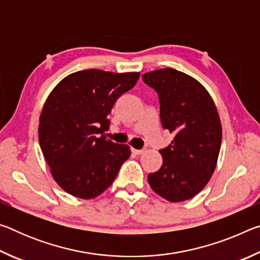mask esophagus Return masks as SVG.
I'll list each match as a JSON object with an SVG mask.
<instances>
[{"label": "esophagus", "instance_id": "1", "mask_svg": "<svg viewBox=\"0 0 260 260\" xmlns=\"http://www.w3.org/2000/svg\"><path fill=\"white\" fill-rule=\"evenodd\" d=\"M132 152L134 153V155H142L144 152V150H138V149H132Z\"/></svg>", "mask_w": 260, "mask_h": 260}]
</instances>
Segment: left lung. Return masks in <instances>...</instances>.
Returning a JSON list of instances; mask_svg holds the SVG:
<instances>
[{
	"mask_svg": "<svg viewBox=\"0 0 260 260\" xmlns=\"http://www.w3.org/2000/svg\"><path fill=\"white\" fill-rule=\"evenodd\" d=\"M142 80L158 93L161 125L174 135L159 150L162 165L148 175L149 184L172 203L190 200L217 166L222 138L218 110L205 87L178 70H156L144 73Z\"/></svg>",
	"mask_w": 260,
	"mask_h": 260,
	"instance_id": "1",
	"label": "left lung"
}]
</instances>
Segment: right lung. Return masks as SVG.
<instances>
[{
    "instance_id": "1",
    "label": "right lung",
    "mask_w": 260,
    "mask_h": 260,
    "mask_svg": "<svg viewBox=\"0 0 260 260\" xmlns=\"http://www.w3.org/2000/svg\"><path fill=\"white\" fill-rule=\"evenodd\" d=\"M140 72L83 70L69 74L48 96L39 119V142L57 184L91 200L111 186L131 156L127 144L105 139L113 104L135 86Z\"/></svg>"
}]
</instances>
